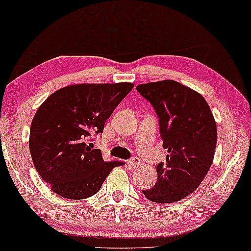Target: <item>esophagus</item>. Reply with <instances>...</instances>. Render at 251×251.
Instances as JSON below:
<instances>
[{"instance_id":"34e87169","label":"esophagus","mask_w":251,"mask_h":251,"mask_svg":"<svg viewBox=\"0 0 251 251\" xmlns=\"http://www.w3.org/2000/svg\"><path fill=\"white\" fill-rule=\"evenodd\" d=\"M128 164L131 166V167H138L139 164H141V161H139V159L137 157H133L131 159H129Z\"/></svg>"}]
</instances>
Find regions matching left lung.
<instances>
[{
    "label": "left lung",
    "instance_id": "1",
    "mask_svg": "<svg viewBox=\"0 0 251 251\" xmlns=\"http://www.w3.org/2000/svg\"><path fill=\"white\" fill-rule=\"evenodd\" d=\"M137 92L151 103L159 119L166 162L157 166L158 181L142 190L155 203H174L197 189L212 165L217 126L200 93L175 80L142 84Z\"/></svg>",
    "mask_w": 251,
    "mask_h": 251
}]
</instances>
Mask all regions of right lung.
<instances>
[{"label": "right lung", "instance_id": "obj_1", "mask_svg": "<svg viewBox=\"0 0 251 251\" xmlns=\"http://www.w3.org/2000/svg\"><path fill=\"white\" fill-rule=\"evenodd\" d=\"M131 83L79 84L56 91L35 113L30 130L34 167L50 189L68 200H84L100 190L110 171L122 162L103 161L92 135L105 122Z\"/></svg>", "mask_w": 251, "mask_h": 251}]
</instances>
